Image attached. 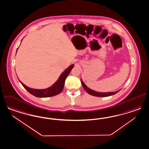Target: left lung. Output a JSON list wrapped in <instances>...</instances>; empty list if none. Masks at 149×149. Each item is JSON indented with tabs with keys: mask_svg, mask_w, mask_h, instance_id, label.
I'll use <instances>...</instances> for the list:
<instances>
[{
	"mask_svg": "<svg viewBox=\"0 0 149 149\" xmlns=\"http://www.w3.org/2000/svg\"><path fill=\"white\" fill-rule=\"evenodd\" d=\"M81 84H82V86L84 87V88L86 92L90 94V95H93V96H96V97H108V96H110V95H115L116 93H117L118 92H119L120 91H117L116 92H106V93H102V92H96L95 91L92 90L90 88H89L88 87H87L86 86V85L84 83V82L82 81L81 80Z\"/></svg>",
	"mask_w": 149,
	"mask_h": 149,
	"instance_id": "8db88e82",
	"label": "left lung"
}]
</instances>
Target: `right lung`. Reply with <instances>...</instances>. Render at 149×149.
Here are the masks:
<instances>
[{
  "label": "right lung",
  "instance_id": "add662e5",
  "mask_svg": "<svg viewBox=\"0 0 149 149\" xmlns=\"http://www.w3.org/2000/svg\"><path fill=\"white\" fill-rule=\"evenodd\" d=\"M18 49V48H17ZM74 67V65H71L69 67L65 69L63 72L62 74L60 75L58 80L56 81L53 85L46 89L43 90H36L29 88L25 85H24L22 82L19 81L21 83L24 88L27 90V91L32 95L36 96V97L45 98V97H52L56 95H58L63 91L65 80L68 77L69 74L71 72L72 69Z\"/></svg>",
  "mask_w": 149,
  "mask_h": 149
}]
</instances>
